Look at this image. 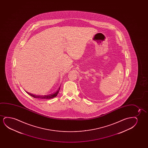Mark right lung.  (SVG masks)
Masks as SVG:
<instances>
[{"mask_svg":"<svg viewBox=\"0 0 148 148\" xmlns=\"http://www.w3.org/2000/svg\"><path fill=\"white\" fill-rule=\"evenodd\" d=\"M60 89V87L59 88L58 90L56 92H55V93H53V94H50L49 95H33V94H31V93H29L28 92H27V93H28L29 95H31V96H32V97H34V98L41 99H53V97H57V95H58V94L59 93Z\"/></svg>","mask_w":148,"mask_h":148,"instance_id":"1","label":"right lung"}]
</instances>
